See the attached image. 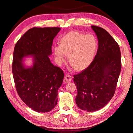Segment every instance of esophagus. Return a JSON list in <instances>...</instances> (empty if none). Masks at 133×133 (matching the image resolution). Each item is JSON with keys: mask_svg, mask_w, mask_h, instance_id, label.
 <instances>
[{"mask_svg": "<svg viewBox=\"0 0 133 133\" xmlns=\"http://www.w3.org/2000/svg\"><path fill=\"white\" fill-rule=\"evenodd\" d=\"M71 79H72V77L71 76H70L69 74H66L64 77L63 81L65 83H69V82H70L71 81Z\"/></svg>", "mask_w": 133, "mask_h": 133, "instance_id": "esophagus-1", "label": "esophagus"}]
</instances>
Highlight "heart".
I'll return each instance as SVG.
<instances>
[{"label":"heart","mask_w":133,"mask_h":133,"mask_svg":"<svg viewBox=\"0 0 133 133\" xmlns=\"http://www.w3.org/2000/svg\"><path fill=\"white\" fill-rule=\"evenodd\" d=\"M97 48V42L92 35H84L77 31H71L63 37L60 46L54 48L57 62L61 63L69 55V62L76 70L87 67L92 60Z\"/></svg>","instance_id":"heart-1"}]
</instances>
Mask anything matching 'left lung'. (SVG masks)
I'll return each instance as SVG.
<instances>
[{"label":"left lung","mask_w":133,"mask_h":133,"mask_svg":"<svg viewBox=\"0 0 133 133\" xmlns=\"http://www.w3.org/2000/svg\"><path fill=\"white\" fill-rule=\"evenodd\" d=\"M98 39V49L91 63L74 75L76 104L82 110L94 112L103 108L113 96L122 68L119 46L108 31L92 25Z\"/></svg>","instance_id":"1"}]
</instances>
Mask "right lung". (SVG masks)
Returning a JSON list of instances; mask_svg holds the SVG:
<instances>
[{
    "label": "right lung",
    "instance_id": "obj_1",
    "mask_svg": "<svg viewBox=\"0 0 133 133\" xmlns=\"http://www.w3.org/2000/svg\"><path fill=\"white\" fill-rule=\"evenodd\" d=\"M59 27H34L21 37L14 47L12 73L18 96L29 108L38 112L51 111L57 104V91L64 78L63 71L49 58L53 40ZM35 57L33 66L26 69L22 59Z\"/></svg>",
    "mask_w": 133,
    "mask_h": 133
}]
</instances>
